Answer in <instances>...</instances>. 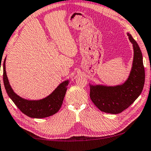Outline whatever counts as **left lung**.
Instances as JSON below:
<instances>
[{
    "instance_id": "left-lung-1",
    "label": "left lung",
    "mask_w": 151,
    "mask_h": 151,
    "mask_svg": "<svg viewBox=\"0 0 151 151\" xmlns=\"http://www.w3.org/2000/svg\"><path fill=\"white\" fill-rule=\"evenodd\" d=\"M133 45L134 60L129 78L122 85L105 86L90 85V97L101 111L118 114L128 108L140 96L145 84V71L142 55L138 43L127 34Z\"/></svg>"
}]
</instances>
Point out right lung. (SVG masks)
<instances>
[{"label":"right lung","instance_id":"add662e5","mask_svg":"<svg viewBox=\"0 0 151 151\" xmlns=\"http://www.w3.org/2000/svg\"><path fill=\"white\" fill-rule=\"evenodd\" d=\"M5 61L3 63V82L6 93L15 105L25 115L32 118H45L57 113L61 108L67 91L69 80L58 86L51 94L46 98L38 101L24 99L15 94L9 84L5 70Z\"/></svg>","mask_w":151,"mask_h":151}]
</instances>
